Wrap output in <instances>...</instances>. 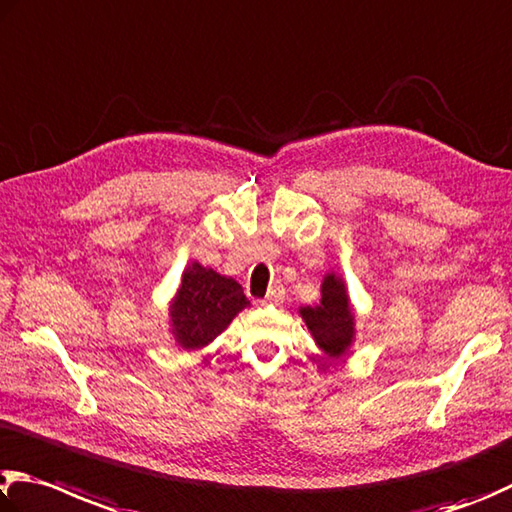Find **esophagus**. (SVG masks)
<instances>
[{"instance_id":"obj_1","label":"esophagus","mask_w":512,"mask_h":512,"mask_svg":"<svg viewBox=\"0 0 512 512\" xmlns=\"http://www.w3.org/2000/svg\"><path fill=\"white\" fill-rule=\"evenodd\" d=\"M280 300H282V291H280V286H273V288H271V293H268V295L264 297V300L259 302V304H262V306H268V304H277Z\"/></svg>"}]
</instances>
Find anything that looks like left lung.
Segmentation results:
<instances>
[{
	"instance_id": "obj_1",
	"label": "left lung",
	"mask_w": 512,
	"mask_h": 512,
	"mask_svg": "<svg viewBox=\"0 0 512 512\" xmlns=\"http://www.w3.org/2000/svg\"><path fill=\"white\" fill-rule=\"evenodd\" d=\"M302 320L309 327L311 336L329 358H342L349 351L353 336H356V322L347 295V286L336 273L324 275L322 300L318 306H302Z\"/></svg>"
}]
</instances>
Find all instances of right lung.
Wrapping results in <instances>:
<instances>
[{
  "label": "right lung",
  "instance_id": "obj_1",
  "mask_svg": "<svg viewBox=\"0 0 512 512\" xmlns=\"http://www.w3.org/2000/svg\"><path fill=\"white\" fill-rule=\"evenodd\" d=\"M246 306L250 302L241 284L192 262L183 271L181 286L170 304L174 340L188 351L206 347Z\"/></svg>",
  "mask_w": 512,
  "mask_h": 512
}]
</instances>
